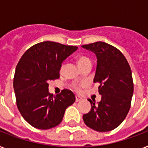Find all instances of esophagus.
<instances>
[{"label":"esophagus","mask_w":148,"mask_h":148,"mask_svg":"<svg viewBox=\"0 0 148 148\" xmlns=\"http://www.w3.org/2000/svg\"><path fill=\"white\" fill-rule=\"evenodd\" d=\"M75 98H76L77 102H78V101H81V100H82V98H81L80 96H78V95H76V96H75Z\"/></svg>","instance_id":"esophagus-1"}]
</instances>
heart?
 Returning <instances> with one entry per match:
<instances>
[{
  "label": "heart",
  "mask_w": 148,
  "mask_h": 148,
  "mask_svg": "<svg viewBox=\"0 0 148 148\" xmlns=\"http://www.w3.org/2000/svg\"><path fill=\"white\" fill-rule=\"evenodd\" d=\"M87 62H91V61H90V60L89 59V58H87V57H84V56H82V57H81V58L78 59V60H77L78 65L83 64H85V63H87ZM64 64L61 65V67H60V70H61V71L64 69Z\"/></svg>",
  "instance_id": "obj_1"
}]
</instances>
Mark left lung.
<instances>
[{
    "label": "left lung",
    "mask_w": 148,
    "mask_h": 148,
    "mask_svg": "<svg viewBox=\"0 0 148 148\" xmlns=\"http://www.w3.org/2000/svg\"><path fill=\"white\" fill-rule=\"evenodd\" d=\"M91 51L97 58V68L94 83L98 82L100 102L88 100L91 109L83 115L90 128L108 132L119 126L125 119L134 93L131 67L123 53L105 42L97 41L81 46Z\"/></svg>",
    "instance_id": "left-lung-1"
}]
</instances>
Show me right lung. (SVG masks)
<instances>
[{
	"instance_id": "add662e5",
	"label": "right lung",
	"mask_w": 148,
	"mask_h": 148,
	"mask_svg": "<svg viewBox=\"0 0 148 148\" xmlns=\"http://www.w3.org/2000/svg\"><path fill=\"white\" fill-rule=\"evenodd\" d=\"M77 50L75 46L44 41L30 47L20 59L14 78L17 108L34 127L47 130L58 126L65 110L74 103L71 90L64 89L53 96L48 82L60 77L63 61Z\"/></svg>"
}]
</instances>
